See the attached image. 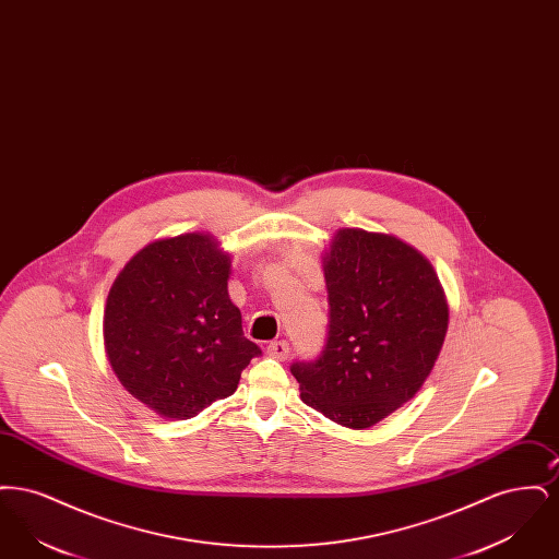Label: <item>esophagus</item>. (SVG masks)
I'll return each instance as SVG.
<instances>
[{"instance_id":"obj_1","label":"esophagus","mask_w":559,"mask_h":559,"mask_svg":"<svg viewBox=\"0 0 559 559\" xmlns=\"http://www.w3.org/2000/svg\"><path fill=\"white\" fill-rule=\"evenodd\" d=\"M289 352H292V346H289V342H285V340L272 342V344L267 346V356H272V358H276V360H287V358H289Z\"/></svg>"}]
</instances>
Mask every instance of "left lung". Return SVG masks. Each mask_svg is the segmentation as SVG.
I'll list each match as a JSON object with an SVG mask.
<instances>
[{"label": "left lung", "instance_id": "left-lung-1", "mask_svg": "<svg viewBox=\"0 0 559 559\" xmlns=\"http://www.w3.org/2000/svg\"><path fill=\"white\" fill-rule=\"evenodd\" d=\"M326 344L293 362L301 400L331 421L367 429L413 399L433 369L449 304L426 258L390 235L342 228L322 262Z\"/></svg>", "mask_w": 559, "mask_h": 559}]
</instances>
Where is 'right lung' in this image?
<instances>
[{
	"label": "right lung",
	"instance_id": "right-lung-1",
	"mask_svg": "<svg viewBox=\"0 0 559 559\" xmlns=\"http://www.w3.org/2000/svg\"><path fill=\"white\" fill-rule=\"evenodd\" d=\"M230 255L190 233L140 249L115 278L105 346L121 385L160 417L190 419L228 399L262 349L228 297Z\"/></svg>",
	"mask_w": 559,
	"mask_h": 559
}]
</instances>
